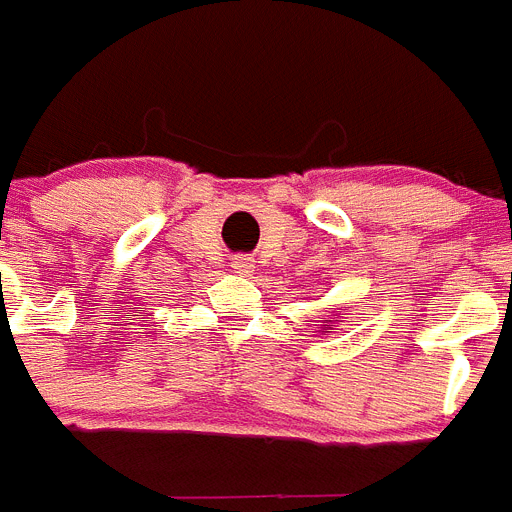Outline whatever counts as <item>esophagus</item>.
Here are the masks:
<instances>
[{
  "label": "esophagus",
  "instance_id": "1",
  "mask_svg": "<svg viewBox=\"0 0 512 512\" xmlns=\"http://www.w3.org/2000/svg\"><path fill=\"white\" fill-rule=\"evenodd\" d=\"M231 268H234V273H242V276H249L252 270H255V260L247 255H239L234 257V263H231Z\"/></svg>",
  "mask_w": 512,
  "mask_h": 512
}]
</instances>
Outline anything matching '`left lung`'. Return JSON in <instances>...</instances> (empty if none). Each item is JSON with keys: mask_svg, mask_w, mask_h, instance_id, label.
Masks as SVG:
<instances>
[{"mask_svg": "<svg viewBox=\"0 0 512 512\" xmlns=\"http://www.w3.org/2000/svg\"><path fill=\"white\" fill-rule=\"evenodd\" d=\"M334 313H336V315H342V310H334ZM318 334H331V326H328V323L323 321V323H321V331H318Z\"/></svg>", "mask_w": 512, "mask_h": 512, "instance_id": "obj_1", "label": "left lung"}]
</instances>
